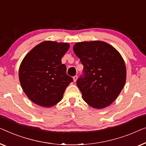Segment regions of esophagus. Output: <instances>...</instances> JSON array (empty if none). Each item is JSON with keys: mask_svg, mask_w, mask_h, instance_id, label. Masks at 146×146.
I'll return each mask as SVG.
<instances>
[{"mask_svg": "<svg viewBox=\"0 0 146 146\" xmlns=\"http://www.w3.org/2000/svg\"><path fill=\"white\" fill-rule=\"evenodd\" d=\"M77 79H78V77H77V75H75V76H74V77H73V81H74V82H76V81H77Z\"/></svg>", "mask_w": 146, "mask_h": 146, "instance_id": "obj_1", "label": "esophagus"}]
</instances>
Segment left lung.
<instances>
[{"mask_svg":"<svg viewBox=\"0 0 146 146\" xmlns=\"http://www.w3.org/2000/svg\"><path fill=\"white\" fill-rule=\"evenodd\" d=\"M73 51L84 66L85 77L77 81L83 99L97 109L110 105L126 83L122 55L111 45L98 40L76 43Z\"/></svg>","mask_w":146,"mask_h":146,"instance_id":"8db88e82","label":"left lung"}]
</instances>
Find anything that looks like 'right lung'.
Instances as JSON below:
<instances>
[{
    "mask_svg": "<svg viewBox=\"0 0 146 146\" xmlns=\"http://www.w3.org/2000/svg\"><path fill=\"white\" fill-rule=\"evenodd\" d=\"M68 43L44 41L28 52L19 67V80L28 98L37 105L52 107L61 101L73 78L61 59Z\"/></svg>",
    "mask_w": 146,
    "mask_h": 146,
    "instance_id": "obj_1",
    "label": "right lung"
}]
</instances>
